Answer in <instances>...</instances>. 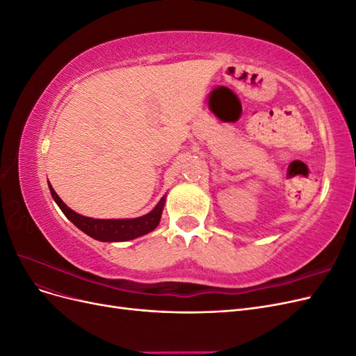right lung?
<instances>
[{"instance_id":"add662e5","label":"right lung","mask_w":356,"mask_h":356,"mask_svg":"<svg viewBox=\"0 0 356 356\" xmlns=\"http://www.w3.org/2000/svg\"><path fill=\"white\" fill-rule=\"evenodd\" d=\"M49 188L51 193V197L58 203L60 211L65 213V217L79 227L86 234H89L90 238L101 241V242H126L144 236L149 232H153L161 218V212H163L166 196L160 199V202L156 204L152 212H148L143 217L138 218H122V220H98L90 218L80 215L71 208H68L62 199L56 195V191L53 190L49 182Z\"/></svg>"}]
</instances>
